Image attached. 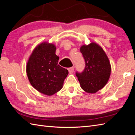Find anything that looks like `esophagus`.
Segmentation results:
<instances>
[{
  "mask_svg": "<svg viewBox=\"0 0 135 135\" xmlns=\"http://www.w3.org/2000/svg\"><path fill=\"white\" fill-rule=\"evenodd\" d=\"M68 70H69V72L70 74H72V73H73V72H74V69L73 67H71V68H69Z\"/></svg>",
  "mask_w": 135,
  "mask_h": 135,
  "instance_id": "obj_1",
  "label": "esophagus"
}]
</instances>
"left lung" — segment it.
<instances>
[{"instance_id": "1", "label": "left lung", "mask_w": 135, "mask_h": 135, "mask_svg": "<svg viewBox=\"0 0 135 135\" xmlns=\"http://www.w3.org/2000/svg\"><path fill=\"white\" fill-rule=\"evenodd\" d=\"M85 60L82 73H76L81 88L89 93H95L108 83L111 65L105 52L99 44L91 43L80 48Z\"/></svg>"}]
</instances>
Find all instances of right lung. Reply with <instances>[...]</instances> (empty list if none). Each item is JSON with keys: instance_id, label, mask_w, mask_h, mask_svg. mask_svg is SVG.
Returning <instances> with one entry per match:
<instances>
[{"instance_id": "add662e5", "label": "right lung", "mask_w": 135, "mask_h": 135, "mask_svg": "<svg viewBox=\"0 0 135 135\" xmlns=\"http://www.w3.org/2000/svg\"><path fill=\"white\" fill-rule=\"evenodd\" d=\"M54 44L43 42L32 51L26 65V73L31 85L44 95L51 96L62 88L69 72L58 64Z\"/></svg>"}]
</instances>
